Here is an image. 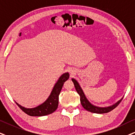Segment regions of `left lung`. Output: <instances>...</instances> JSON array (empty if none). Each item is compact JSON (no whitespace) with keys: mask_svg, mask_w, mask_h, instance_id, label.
Returning <instances> with one entry per match:
<instances>
[{"mask_svg":"<svg viewBox=\"0 0 135 135\" xmlns=\"http://www.w3.org/2000/svg\"><path fill=\"white\" fill-rule=\"evenodd\" d=\"M72 81L74 83V85L75 86L76 90L77 91V93L79 94L80 96V101L81 105L83 106V107L84 109L88 111H90L91 113H98V114H103V113H106L109 112V111H112L113 109H114L116 107H117L118 106V104L120 103V102L122 101V99H121L119 101H118L116 104H113V105L109 106V107L106 108H100L98 107V106H95L93 105L92 104H91L89 102V101L88 100L87 98H86L85 95H84L83 91L81 89V88L79 86V83L77 82V81L74 79H72Z\"/></svg>","mask_w":135,"mask_h":135,"instance_id":"8db88e82","label":"left lung"}]
</instances>
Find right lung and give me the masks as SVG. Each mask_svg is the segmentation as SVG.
Wrapping results in <instances>:
<instances>
[{"instance_id": "right-lung-1", "label": "right lung", "mask_w": 135, "mask_h": 135, "mask_svg": "<svg viewBox=\"0 0 135 135\" xmlns=\"http://www.w3.org/2000/svg\"><path fill=\"white\" fill-rule=\"evenodd\" d=\"M69 74L68 73L63 74L56 83L47 100L41 105L34 108H26L16 102V104L24 113L31 116H42L52 113L57 108L59 104V95L62 89L63 84L65 81L69 79Z\"/></svg>"}]
</instances>
